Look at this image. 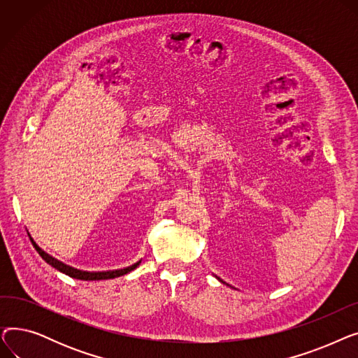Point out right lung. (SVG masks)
<instances>
[{"mask_svg":"<svg viewBox=\"0 0 358 358\" xmlns=\"http://www.w3.org/2000/svg\"><path fill=\"white\" fill-rule=\"evenodd\" d=\"M29 236H30V235H29ZM30 241H31V243H33V247L36 248V251L39 252V255L48 262L49 266H52L53 268L59 270L61 273H64V274H66V275H69V277H72V278H78V280H107V278L120 277V275H123V274L130 273L131 270H135V268L139 266V262H141V261H139V262H135L134 266L122 268V270L100 271V273H88V271H81V270H77V268H72V267L64 264V262H61V261H58V259H55L53 257L48 255L45 251H42L39 247H37L36 242H34L31 238H30Z\"/></svg>","mask_w":358,"mask_h":358,"instance_id":"add662e5","label":"right lung"}]
</instances>
